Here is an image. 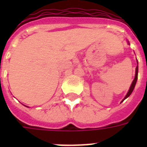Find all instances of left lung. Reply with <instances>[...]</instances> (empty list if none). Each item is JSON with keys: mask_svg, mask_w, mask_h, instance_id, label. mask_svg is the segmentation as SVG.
<instances>
[{"mask_svg": "<svg viewBox=\"0 0 147 147\" xmlns=\"http://www.w3.org/2000/svg\"><path fill=\"white\" fill-rule=\"evenodd\" d=\"M128 44H129V42H128ZM137 64H138V62H137ZM137 78H138V65H137V68H136V74H135V78H134V81H133L132 84H131V85H130V89H129V91H128L127 94H126V96L124 97V98H123V100H122V101H123V100H125L126 98H127L128 97L130 96V94H131V93H132L133 91H134V89L135 85H136V83H137ZM122 101H121V102H122Z\"/></svg>", "mask_w": 147, "mask_h": 147, "instance_id": "1", "label": "left lung"}]
</instances>
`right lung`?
<instances>
[{"label":"right lung","instance_id":"1","mask_svg":"<svg viewBox=\"0 0 147 147\" xmlns=\"http://www.w3.org/2000/svg\"><path fill=\"white\" fill-rule=\"evenodd\" d=\"M26 107H27V106H26Z\"/></svg>","mask_w":147,"mask_h":147}]
</instances>
